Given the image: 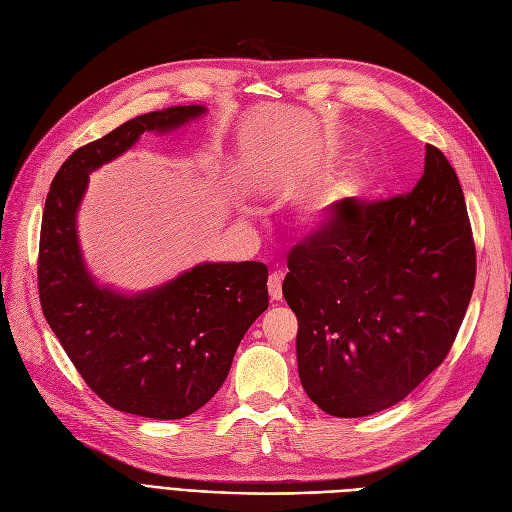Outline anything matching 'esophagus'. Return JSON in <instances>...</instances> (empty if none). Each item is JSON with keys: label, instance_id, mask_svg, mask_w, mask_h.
<instances>
[{"label": "esophagus", "instance_id": "esophagus-1", "mask_svg": "<svg viewBox=\"0 0 512 512\" xmlns=\"http://www.w3.org/2000/svg\"><path fill=\"white\" fill-rule=\"evenodd\" d=\"M267 285H269V296H271V300H281V298H283V292H281V275H279V273H271Z\"/></svg>", "mask_w": 512, "mask_h": 512}]
</instances>
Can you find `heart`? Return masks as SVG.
Instances as JSON below:
<instances>
[{
	"label": "heart",
	"mask_w": 512,
	"mask_h": 512,
	"mask_svg": "<svg viewBox=\"0 0 512 512\" xmlns=\"http://www.w3.org/2000/svg\"><path fill=\"white\" fill-rule=\"evenodd\" d=\"M361 189V176L359 174H349L340 180H336L332 187H327L315 201L313 214H323L330 208H334L336 203L349 199L353 195H357V191Z\"/></svg>",
	"instance_id": "b5f03b06"
}]
</instances>
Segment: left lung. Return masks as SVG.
<instances>
[{"mask_svg": "<svg viewBox=\"0 0 512 512\" xmlns=\"http://www.w3.org/2000/svg\"><path fill=\"white\" fill-rule=\"evenodd\" d=\"M302 388L325 414L361 418L410 395L447 357L475 290L464 193L426 145L405 195L336 203L288 256Z\"/></svg>", "mask_w": 512, "mask_h": 512, "instance_id": "left-lung-1", "label": "left lung"}]
</instances>
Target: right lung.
<instances>
[{
  "label": "right lung",
  "instance_id": "add662e5",
  "mask_svg": "<svg viewBox=\"0 0 512 512\" xmlns=\"http://www.w3.org/2000/svg\"><path fill=\"white\" fill-rule=\"evenodd\" d=\"M201 113H145L73 151L52 180L39 233L37 290L52 332L102 401L142 418H185L216 395L243 334L267 311L269 269L254 260L199 264L159 290L119 296L88 275L75 212L92 170L147 130L166 132Z\"/></svg>",
  "mask_w": 512,
  "mask_h": 512
}]
</instances>
